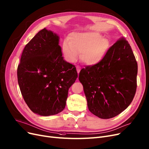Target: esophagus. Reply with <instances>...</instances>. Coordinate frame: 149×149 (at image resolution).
Here are the masks:
<instances>
[{
  "instance_id": "esophagus-1",
  "label": "esophagus",
  "mask_w": 149,
  "mask_h": 149,
  "mask_svg": "<svg viewBox=\"0 0 149 149\" xmlns=\"http://www.w3.org/2000/svg\"><path fill=\"white\" fill-rule=\"evenodd\" d=\"M76 70H77V72H78V73L79 74L80 71H81V67L79 66H78V65H77V66L76 67Z\"/></svg>"
}]
</instances>
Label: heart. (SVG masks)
<instances>
[{"instance_id": "1", "label": "heart", "mask_w": 149, "mask_h": 149, "mask_svg": "<svg viewBox=\"0 0 149 149\" xmlns=\"http://www.w3.org/2000/svg\"><path fill=\"white\" fill-rule=\"evenodd\" d=\"M110 47L109 40L95 32H74L63 40L62 51L67 60L74 62L78 54L82 63L93 66L102 62Z\"/></svg>"}]
</instances>
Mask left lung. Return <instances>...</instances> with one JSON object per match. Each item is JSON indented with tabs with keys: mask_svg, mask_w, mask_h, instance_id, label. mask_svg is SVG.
Instances as JSON below:
<instances>
[{
	"mask_svg": "<svg viewBox=\"0 0 149 149\" xmlns=\"http://www.w3.org/2000/svg\"><path fill=\"white\" fill-rule=\"evenodd\" d=\"M138 64L128 41L118 40L100 63L81 70L88 110L103 119L114 117L133 101L137 87Z\"/></svg>",
	"mask_w": 149,
	"mask_h": 149,
	"instance_id": "obj_1",
	"label": "left lung"
}]
</instances>
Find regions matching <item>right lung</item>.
Instances as JSON below:
<instances>
[{
  "label": "right lung",
  "instance_id": "right-lung-1",
  "mask_svg": "<svg viewBox=\"0 0 149 149\" xmlns=\"http://www.w3.org/2000/svg\"><path fill=\"white\" fill-rule=\"evenodd\" d=\"M59 36L45 28L26 45L17 67V81L25 102L41 116L56 115L66 105L68 89L78 78L65 61Z\"/></svg>",
  "mask_w": 149,
  "mask_h": 149
}]
</instances>
